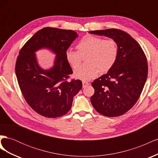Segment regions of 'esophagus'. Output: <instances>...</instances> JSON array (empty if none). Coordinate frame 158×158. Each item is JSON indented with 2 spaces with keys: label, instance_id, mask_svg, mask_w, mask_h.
<instances>
[{
  "label": "esophagus",
  "instance_id": "obj_1",
  "mask_svg": "<svg viewBox=\"0 0 158 158\" xmlns=\"http://www.w3.org/2000/svg\"><path fill=\"white\" fill-rule=\"evenodd\" d=\"M82 85H83V88H85V87H86L87 85H89V83L88 82H85V81H83Z\"/></svg>",
  "mask_w": 158,
  "mask_h": 158
}]
</instances>
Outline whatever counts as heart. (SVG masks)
I'll list each match as a JSON object with an SVG mask.
<instances>
[{
	"mask_svg": "<svg viewBox=\"0 0 158 158\" xmlns=\"http://www.w3.org/2000/svg\"><path fill=\"white\" fill-rule=\"evenodd\" d=\"M78 51L68 49L66 59L74 69H78L85 58L86 64L82 65L74 75L84 81L97 76L99 73H106L115 64L118 55V47L115 40H105L94 35H85L76 45Z\"/></svg>",
	"mask_w": 158,
	"mask_h": 158,
	"instance_id": "obj_1",
	"label": "heart"
}]
</instances>
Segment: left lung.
<instances>
[{
    "instance_id": "obj_1",
    "label": "left lung",
    "mask_w": 158,
    "mask_h": 158,
    "mask_svg": "<svg viewBox=\"0 0 158 158\" xmlns=\"http://www.w3.org/2000/svg\"><path fill=\"white\" fill-rule=\"evenodd\" d=\"M89 32L112 38L118 47V58L113 68L92 83L95 92L91 103L104 116H121L135 106L144 88L148 76L146 55L139 44L121 30Z\"/></svg>"
}]
</instances>
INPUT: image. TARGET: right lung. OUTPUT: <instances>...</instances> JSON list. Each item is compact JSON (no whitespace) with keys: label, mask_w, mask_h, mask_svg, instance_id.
<instances>
[{"label":"right lung","mask_w":158,"mask_h":158,"mask_svg":"<svg viewBox=\"0 0 158 158\" xmlns=\"http://www.w3.org/2000/svg\"><path fill=\"white\" fill-rule=\"evenodd\" d=\"M77 37L73 30L44 27L19 52L15 66L18 85L27 103L41 116L56 118L67 113L82 88V81L70 80L73 71L66 59V51ZM44 47L57 55L54 67L49 71L38 66L34 53Z\"/></svg>","instance_id":"1"}]
</instances>
